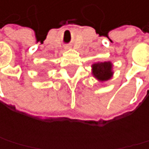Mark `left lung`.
<instances>
[{
    "instance_id": "1",
    "label": "left lung",
    "mask_w": 149,
    "mask_h": 149,
    "mask_svg": "<svg viewBox=\"0 0 149 149\" xmlns=\"http://www.w3.org/2000/svg\"><path fill=\"white\" fill-rule=\"evenodd\" d=\"M91 74L100 82H106L113 77V63L111 61L93 63L91 65Z\"/></svg>"
}]
</instances>
